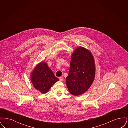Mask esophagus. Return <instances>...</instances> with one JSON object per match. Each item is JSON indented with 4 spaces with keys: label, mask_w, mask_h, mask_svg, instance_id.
<instances>
[{
    "label": "esophagus",
    "mask_w": 128,
    "mask_h": 128,
    "mask_svg": "<svg viewBox=\"0 0 128 128\" xmlns=\"http://www.w3.org/2000/svg\"><path fill=\"white\" fill-rule=\"evenodd\" d=\"M59 79H60V81H62V80H63V77H62V76L60 77L59 78Z\"/></svg>",
    "instance_id": "esophagus-1"
}]
</instances>
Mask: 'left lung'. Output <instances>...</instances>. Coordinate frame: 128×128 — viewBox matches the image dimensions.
Returning a JSON list of instances; mask_svg holds the SVG:
<instances>
[{"instance_id": "obj_1", "label": "left lung", "mask_w": 128, "mask_h": 128, "mask_svg": "<svg viewBox=\"0 0 128 128\" xmlns=\"http://www.w3.org/2000/svg\"><path fill=\"white\" fill-rule=\"evenodd\" d=\"M94 74V61L91 53L82 47L77 48L72 56L66 79L69 92L75 96L85 92L92 83Z\"/></svg>"}]
</instances>
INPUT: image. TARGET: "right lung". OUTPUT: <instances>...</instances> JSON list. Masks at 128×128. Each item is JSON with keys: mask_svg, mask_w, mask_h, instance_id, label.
I'll return each instance as SVG.
<instances>
[{"mask_svg": "<svg viewBox=\"0 0 128 128\" xmlns=\"http://www.w3.org/2000/svg\"><path fill=\"white\" fill-rule=\"evenodd\" d=\"M31 81L37 90L44 94L59 79L55 76L53 72L46 62L37 65L31 74Z\"/></svg>", "mask_w": 128, "mask_h": 128, "instance_id": "add662e5", "label": "right lung"}]
</instances>
